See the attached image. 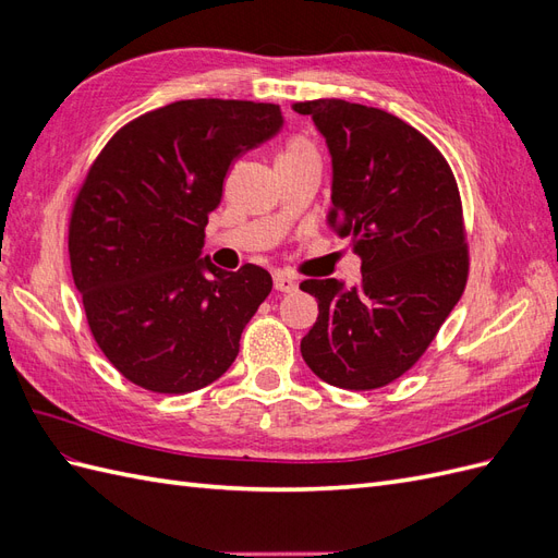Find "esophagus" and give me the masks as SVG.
Wrapping results in <instances>:
<instances>
[{"label": "esophagus", "instance_id": "34e87169", "mask_svg": "<svg viewBox=\"0 0 558 558\" xmlns=\"http://www.w3.org/2000/svg\"><path fill=\"white\" fill-rule=\"evenodd\" d=\"M275 289L281 293H291L298 289V283L293 277H286V275H275Z\"/></svg>", "mask_w": 558, "mask_h": 558}]
</instances>
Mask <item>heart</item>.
I'll return each mask as SVG.
<instances>
[{
  "mask_svg": "<svg viewBox=\"0 0 558 558\" xmlns=\"http://www.w3.org/2000/svg\"><path fill=\"white\" fill-rule=\"evenodd\" d=\"M310 154H316L312 142H307L305 137H293L279 158H295V156H310Z\"/></svg>",
  "mask_w": 558,
  "mask_h": 558,
  "instance_id": "b5f03b06",
  "label": "heart"
}]
</instances>
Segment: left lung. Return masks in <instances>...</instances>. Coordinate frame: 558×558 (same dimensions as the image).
<instances>
[{
    "label": "left lung",
    "instance_id": "1",
    "mask_svg": "<svg viewBox=\"0 0 558 558\" xmlns=\"http://www.w3.org/2000/svg\"><path fill=\"white\" fill-rule=\"evenodd\" d=\"M332 158L328 221L351 238L361 283L307 279L318 302L302 337L316 377L349 391L396 381L424 356L461 300L470 256L459 185L445 156L398 116L344 99L293 105Z\"/></svg>",
    "mask_w": 558,
    "mask_h": 558
}]
</instances>
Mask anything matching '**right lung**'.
<instances>
[{
	"mask_svg": "<svg viewBox=\"0 0 558 558\" xmlns=\"http://www.w3.org/2000/svg\"><path fill=\"white\" fill-rule=\"evenodd\" d=\"M279 105L181 99L134 118L88 167L70 263L97 347L128 381L181 396L221 377L272 277L199 258L234 160L281 130Z\"/></svg>",
	"mask_w": 558,
	"mask_h": 558,
	"instance_id": "add662e5",
	"label": "right lung"
}]
</instances>
